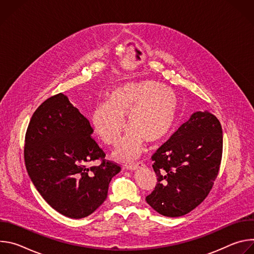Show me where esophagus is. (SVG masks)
<instances>
[{"label": "esophagus", "mask_w": 254, "mask_h": 254, "mask_svg": "<svg viewBox=\"0 0 254 254\" xmlns=\"http://www.w3.org/2000/svg\"><path fill=\"white\" fill-rule=\"evenodd\" d=\"M142 166H144V164H143L142 162L132 163V164H130V165H127V170H131V171H133V170H136L137 168L142 167Z\"/></svg>", "instance_id": "obj_1"}]
</instances>
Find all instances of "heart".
I'll use <instances>...</instances> for the list:
<instances>
[{
  "label": "heart",
  "mask_w": 254,
  "mask_h": 254,
  "mask_svg": "<svg viewBox=\"0 0 254 254\" xmlns=\"http://www.w3.org/2000/svg\"><path fill=\"white\" fill-rule=\"evenodd\" d=\"M180 98L170 87L153 80L121 83L107 93L106 102L91 115L93 128L107 146H116L126 128H129L115 152L116 159L129 162L143 151V141L156 144L165 139L177 125Z\"/></svg>",
  "instance_id": "1"
}]
</instances>
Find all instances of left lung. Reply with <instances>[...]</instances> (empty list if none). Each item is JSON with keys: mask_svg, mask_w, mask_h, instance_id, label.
Masks as SVG:
<instances>
[{"mask_svg": "<svg viewBox=\"0 0 254 254\" xmlns=\"http://www.w3.org/2000/svg\"><path fill=\"white\" fill-rule=\"evenodd\" d=\"M222 150L218 119L208 112L194 113L152 156L157 185L147 203L167 217L191 212L211 191Z\"/></svg>", "mask_w": 254, "mask_h": 254, "instance_id": "left-lung-1", "label": "left lung"}]
</instances>
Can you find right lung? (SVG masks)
I'll return each mask as SVG.
<instances>
[{
    "label": "right lung",
    "instance_id": "1",
    "mask_svg": "<svg viewBox=\"0 0 254 254\" xmlns=\"http://www.w3.org/2000/svg\"><path fill=\"white\" fill-rule=\"evenodd\" d=\"M92 132L89 121L62 93L39 105L26 131L24 159L30 179L43 199L69 218L93 213L121 172L117 163L104 160ZM96 159L99 166L87 167Z\"/></svg>",
    "mask_w": 254,
    "mask_h": 254
}]
</instances>
